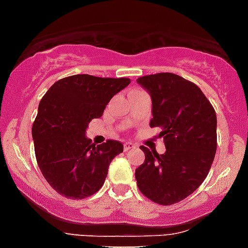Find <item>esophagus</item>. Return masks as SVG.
<instances>
[{
  "label": "esophagus",
  "instance_id": "34e87169",
  "mask_svg": "<svg viewBox=\"0 0 248 248\" xmlns=\"http://www.w3.org/2000/svg\"><path fill=\"white\" fill-rule=\"evenodd\" d=\"M135 147H136V145H135V143H132V142H124V151H130V150L135 149Z\"/></svg>",
  "mask_w": 248,
  "mask_h": 248
}]
</instances>
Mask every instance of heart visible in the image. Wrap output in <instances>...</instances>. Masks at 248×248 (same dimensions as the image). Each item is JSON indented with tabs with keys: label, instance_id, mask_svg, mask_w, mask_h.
<instances>
[{
	"label": "heart",
	"instance_id": "obj_1",
	"mask_svg": "<svg viewBox=\"0 0 248 248\" xmlns=\"http://www.w3.org/2000/svg\"><path fill=\"white\" fill-rule=\"evenodd\" d=\"M135 91H136V89H135Z\"/></svg>",
	"mask_w": 248,
	"mask_h": 248
}]
</instances>
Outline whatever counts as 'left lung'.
Returning <instances> with one entry per match:
<instances>
[{"label": "left lung", "mask_w": 248, "mask_h": 248, "mask_svg": "<svg viewBox=\"0 0 248 248\" xmlns=\"http://www.w3.org/2000/svg\"><path fill=\"white\" fill-rule=\"evenodd\" d=\"M153 99L150 127H159L166 151L159 155L141 146L145 161L135 171L146 198L171 205L204 182L217 150V116L198 85L174 73L137 78Z\"/></svg>", "instance_id": "obj_1"}]
</instances>
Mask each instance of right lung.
<instances>
[{
	"instance_id": "add662e5",
	"label": "right lung",
	"mask_w": 248,
	"mask_h": 248,
	"mask_svg": "<svg viewBox=\"0 0 248 248\" xmlns=\"http://www.w3.org/2000/svg\"><path fill=\"white\" fill-rule=\"evenodd\" d=\"M130 82L76 74L59 79L41 98L32 124L35 156L44 178L60 195L84 199L102 188L108 166L124 145L107 140L95 146L85 130Z\"/></svg>"
}]
</instances>
